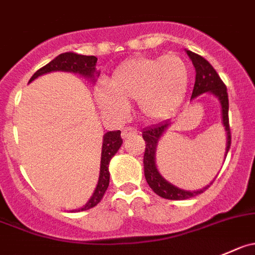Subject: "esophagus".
I'll return each mask as SVG.
<instances>
[{"instance_id":"34e87169","label":"esophagus","mask_w":255,"mask_h":255,"mask_svg":"<svg viewBox=\"0 0 255 255\" xmlns=\"http://www.w3.org/2000/svg\"><path fill=\"white\" fill-rule=\"evenodd\" d=\"M135 134H138L137 128H132V127L123 128V130H122L123 138H128V137H130V135H135Z\"/></svg>"}]
</instances>
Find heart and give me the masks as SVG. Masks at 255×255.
<instances>
[{
    "label": "heart",
    "instance_id": "b5f03b06",
    "mask_svg": "<svg viewBox=\"0 0 255 255\" xmlns=\"http://www.w3.org/2000/svg\"><path fill=\"white\" fill-rule=\"evenodd\" d=\"M188 83L189 67L178 54L135 57L116 68L108 85H98L95 96L106 113L122 115L128 110V100H137L143 118L159 121L182 103Z\"/></svg>",
    "mask_w": 255,
    "mask_h": 255
}]
</instances>
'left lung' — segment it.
Here are the masks:
<instances>
[{
    "instance_id": "1",
    "label": "left lung",
    "mask_w": 255,
    "mask_h": 255,
    "mask_svg": "<svg viewBox=\"0 0 255 255\" xmlns=\"http://www.w3.org/2000/svg\"><path fill=\"white\" fill-rule=\"evenodd\" d=\"M187 54L189 58L192 59L194 68H196V83H194L193 92H192V97L190 100H193L197 96L202 95V93L209 92L218 97L219 102L222 106V120H223V125L226 127L227 132V148H226V157L228 154V150L231 148V128H229V102H228V93H227V87L218 76L217 71L212 67V65L203 58L199 54L194 53L192 51H187ZM170 123L162 122L158 125L152 126V127H147L143 129L142 135L143 139L145 140V150L144 157H143V164H144V177L149 187L155 194L165 199H172V201H182V199L192 198L198 194L203 193L204 190L208 189L209 185L204 187L203 189L199 190H184L180 188L175 187V185L170 184L169 182L164 179L162 175L159 174L155 165V150H157L158 140L165 132Z\"/></svg>"
}]
</instances>
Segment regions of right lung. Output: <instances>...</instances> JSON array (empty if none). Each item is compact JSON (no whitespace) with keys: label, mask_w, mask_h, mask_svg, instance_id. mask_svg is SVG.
Masks as SVG:
<instances>
[{"label":"right lung","mask_w":255,"mask_h":255,"mask_svg":"<svg viewBox=\"0 0 255 255\" xmlns=\"http://www.w3.org/2000/svg\"><path fill=\"white\" fill-rule=\"evenodd\" d=\"M96 63H97V57L95 56H83V54L73 53V52H66L57 56L56 58L52 59L49 63L39 68L36 73L31 77L29 82L37 78L38 76L44 75V73L54 72V71H63V72H72L78 73L81 76L91 78V81L95 80L96 76L100 73L96 72ZM122 138H121V130H113V132H107L103 135L102 143V154H101V169L100 178H98L97 187L93 192L90 201L76 212H83L87 209L93 208L101 202V199L105 196L107 190L108 184H110V170H108V164L112 159L113 155L117 153L120 147L122 145Z\"/></svg>","instance_id":"add662e5"}]
</instances>
